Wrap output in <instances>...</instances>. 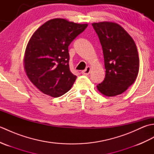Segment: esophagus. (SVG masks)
Masks as SVG:
<instances>
[{
  "label": "esophagus",
  "mask_w": 154,
  "mask_h": 154,
  "mask_svg": "<svg viewBox=\"0 0 154 154\" xmlns=\"http://www.w3.org/2000/svg\"><path fill=\"white\" fill-rule=\"evenodd\" d=\"M90 71H91V67L89 66L86 68V69L82 71V74L85 75H88L90 73Z\"/></svg>",
  "instance_id": "1"
}]
</instances>
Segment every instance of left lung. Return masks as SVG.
<instances>
[{"instance_id": "obj_1", "label": "left lung", "mask_w": 154, "mask_h": 154, "mask_svg": "<svg viewBox=\"0 0 154 154\" xmlns=\"http://www.w3.org/2000/svg\"><path fill=\"white\" fill-rule=\"evenodd\" d=\"M102 45L105 78L97 86L106 97L123 93L138 76L140 60L132 38L119 24L112 22L93 23Z\"/></svg>"}]
</instances>
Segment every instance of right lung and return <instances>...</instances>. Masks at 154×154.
I'll list each match as a JSON object with an SVG mask.
<instances>
[{
	"mask_svg": "<svg viewBox=\"0 0 154 154\" xmlns=\"http://www.w3.org/2000/svg\"><path fill=\"white\" fill-rule=\"evenodd\" d=\"M87 26L65 18H54L32 34L23 63L29 80L41 92L59 97L71 89L77 76L69 69L68 46Z\"/></svg>",
	"mask_w": 154,
	"mask_h": 154,
	"instance_id": "1",
	"label": "right lung"
}]
</instances>
